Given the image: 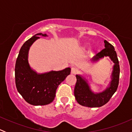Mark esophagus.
<instances>
[{
	"instance_id": "1",
	"label": "esophagus",
	"mask_w": 132,
	"mask_h": 132,
	"mask_svg": "<svg viewBox=\"0 0 132 132\" xmlns=\"http://www.w3.org/2000/svg\"><path fill=\"white\" fill-rule=\"evenodd\" d=\"M78 72V68H77L76 67H72L71 69V73L72 74H76Z\"/></svg>"
}]
</instances>
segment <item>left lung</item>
Instances as JSON below:
<instances>
[{
	"label": "left lung",
	"mask_w": 132,
	"mask_h": 132,
	"mask_svg": "<svg viewBox=\"0 0 132 132\" xmlns=\"http://www.w3.org/2000/svg\"><path fill=\"white\" fill-rule=\"evenodd\" d=\"M105 48L93 57L91 62L95 63L104 57H109L114 62L110 81L105 90L100 93H94L91 90L87 80L81 75H76L77 82L74 89V95L80 105L87 107H100L104 105L111 98L118 89L119 84V61L114 47L106 40L104 41Z\"/></svg>",
	"instance_id": "8db88e82"
}]
</instances>
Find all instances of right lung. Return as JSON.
<instances>
[{
	"mask_svg": "<svg viewBox=\"0 0 132 132\" xmlns=\"http://www.w3.org/2000/svg\"><path fill=\"white\" fill-rule=\"evenodd\" d=\"M39 36L38 33L24 43L20 50L15 64V83L18 93L29 104L45 105L54 101L59 85L70 74L71 68H66L60 71H52L38 73L29 63V51L30 46Z\"/></svg>",
	"mask_w": 132,
	"mask_h": 132,
	"instance_id": "obj_1",
	"label": "right lung"
}]
</instances>
